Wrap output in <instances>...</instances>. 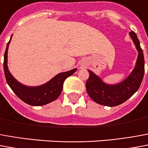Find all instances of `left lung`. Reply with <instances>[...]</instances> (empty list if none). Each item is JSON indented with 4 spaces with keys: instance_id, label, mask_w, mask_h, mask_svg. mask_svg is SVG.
I'll return each mask as SVG.
<instances>
[{
    "instance_id": "left-lung-1",
    "label": "left lung",
    "mask_w": 148,
    "mask_h": 148,
    "mask_svg": "<svg viewBox=\"0 0 148 148\" xmlns=\"http://www.w3.org/2000/svg\"><path fill=\"white\" fill-rule=\"evenodd\" d=\"M130 37L138 50V56L135 68L130 76L122 83L110 85L102 82L93 72H89V77L86 81V90L88 96L97 103L116 106L125 102L138 89L144 75V57L140 42L134 31L130 32Z\"/></svg>"
}]
</instances>
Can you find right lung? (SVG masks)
<instances>
[{
  "label": "right lung",
  "mask_w": 148,
  "mask_h": 148,
  "mask_svg": "<svg viewBox=\"0 0 148 148\" xmlns=\"http://www.w3.org/2000/svg\"><path fill=\"white\" fill-rule=\"evenodd\" d=\"M11 40V38H10ZM10 42L7 43L5 52L4 55V72L7 84L18 97L25 103L38 106L48 104L55 101L60 95L64 80L76 71V68L71 71L60 73L47 83L38 87H27L22 85L14 79L10 74L7 66V52Z\"/></svg>",
  "instance_id": "1"
}]
</instances>
